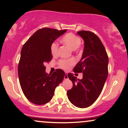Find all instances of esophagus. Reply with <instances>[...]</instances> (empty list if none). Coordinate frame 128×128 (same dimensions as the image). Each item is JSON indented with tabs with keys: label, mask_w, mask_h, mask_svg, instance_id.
Instances as JSON below:
<instances>
[{
	"label": "esophagus",
	"mask_w": 128,
	"mask_h": 128,
	"mask_svg": "<svg viewBox=\"0 0 128 128\" xmlns=\"http://www.w3.org/2000/svg\"><path fill=\"white\" fill-rule=\"evenodd\" d=\"M68 76H67V73H66V75L64 76V79H68Z\"/></svg>",
	"instance_id": "esophagus-1"
}]
</instances>
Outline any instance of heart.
I'll use <instances>...</instances> for the list:
<instances>
[{
    "label": "heart",
    "mask_w": 128,
    "mask_h": 128,
    "mask_svg": "<svg viewBox=\"0 0 128 128\" xmlns=\"http://www.w3.org/2000/svg\"><path fill=\"white\" fill-rule=\"evenodd\" d=\"M61 41L63 44L67 46L73 51L78 49L82 43V40L80 36L72 33H68L64 35L61 38ZM50 50L53 56H56L58 51V45L57 44V43L54 42L51 44L50 46ZM74 63H75V60L74 59L61 60L59 61L58 65L62 68L67 70L71 66L73 65Z\"/></svg>",
    "instance_id": "b5f03b06"
}]
</instances>
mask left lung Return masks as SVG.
Returning <instances> with one entry per match:
<instances>
[{"label": "left lung", "instance_id": "8db88e82", "mask_svg": "<svg viewBox=\"0 0 128 128\" xmlns=\"http://www.w3.org/2000/svg\"><path fill=\"white\" fill-rule=\"evenodd\" d=\"M77 34L83 38L84 46L82 58L73 71L83 72V78L77 79L73 74H68L72 87L67 91V96L76 107L86 108L96 101L102 91L108 76L109 59L104 45L96 35L86 30Z\"/></svg>", "mask_w": 128, "mask_h": 128}]
</instances>
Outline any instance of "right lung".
I'll use <instances>...</instances> for the list:
<instances>
[{"label":"right lung","instance_id":"right-lung-1","mask_svg":"<svg viewBox=\"0 0 128 128\" xmlns=\"http://www.w3.org/2000/svg\"><path fill=\"white\" fill-rule=\"evenodd\" d=\"M66 31L40 29L22 46L18 65L19 83L24 95L34 104L49 102L64 78L66 74L61 69H56L52 74L46 73L44 64L52 60L51 44Z\"/></svg>","mask_w":128,"mask_h":128}]
</instances>
